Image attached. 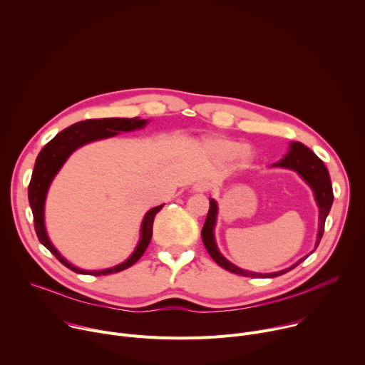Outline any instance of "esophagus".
Listing matches in <instances>:
<instances>
[{
	"instance_id": "34e87169",
	"label": "esophagus",
	"mask_w": 365,
	"mask_h": 365,
	"mask_svg": "<svg viewBox=\"0 0 365 365\" xmlns=\"http://www.w3.org/2000/svg\"><path fill=\"white\" fill-rule=\"evenodd\" d=\"M193 192L196 193H205L207 192V189H210V183H207L206 180H197L195 185H193Z\"/></svg>"
}]
</instances>
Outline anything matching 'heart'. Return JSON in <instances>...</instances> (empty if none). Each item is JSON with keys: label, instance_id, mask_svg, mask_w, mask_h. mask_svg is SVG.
<instances>
[{"label": "heart", "instance_id": "b5f03b06", "mask_svg": "<svg viewBox=\"0 0 365 365\" xmlns=\"http://www.w3.org/2000/svg\"><path fill=\"white\" fill-rule=\"evenodd\" d=\"M210 148L215 155L224 160L238 158L240 162L247 163L251 159V153L248 148H242L241 143L230 138H215L210 143Z\"/></svg>", "mask_w": 365, "mask_h": 365}]
</instances>
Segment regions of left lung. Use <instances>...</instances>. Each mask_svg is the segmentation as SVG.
<instances>
[{"label":"left lung","mask_w":365,"mask_h":365,"mask_svg":"<svg viewBox=\"0 0 365 365\" xmlns=\"http://www.w3.org/2000/svg\"><path fill=\"white\" fill-rule=\"evenodd\" d=\"M274 168H286L290 170L297 172L302 179L312 187L317 199V203L319 206V231H318V240H317V245L315 250L318 248L321 238L324 235V230H325V221L327 217L331 211V206L334 202V192H332V185H331V178L329 173L324 165V162L318 158V155L312 151L310 148H307L306 145H303L302 143H292L289 153L284 155V158L273 165ZM217 214H218V205L214 199H210V211H207V217L206 221L203 224L202 228V241L203 245L206 248V251L210 252V255L214 258V262L221 266L222 269L234 273V274H240L244 277H276L280 274L287 273L289 270L294 269L296 266H299L304 258H307V255L296 264H293L292 267L282 270V272H276V273H269V274H263V273H252L248 270H242L237 266H234L232 263H230L228 259L220 252L217 244H215V237H214V227L217 222ZM314 250V251H315ZM312 251V252H314Z\"/></svg>","instance_id":"8db88e82"}]
</instances>
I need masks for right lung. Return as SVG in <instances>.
Listing matches in <instances>:
<instances>
[{"mask_svg":"<svg viewBox=\"0 0 365 365\" xmlns=\"http://www.w3.org/2000/svg\"><path fill=\"white\" fill-rule=\"evenodd\" d=\"M147 124V120H140V118H99V120H86L76 123L63 131H61L55 138H51L38 153L34 170L31 175V180L29 185V202L30 207L33 212L34 218V230L37 234L38 241L53 254L59 262L71 269L75 273L79 274H91V276H106V274H113L123 272L128 267H131L135 262H138L140 257L144 254L145 248L150 244L151 235H153V222L154 217L158 214L163 205H159L150 210L143 220L141 224V237L138 241L137 248L134 252L125 259L124 263L106 269V270H98V272H88V270H81L75 266H72L68 259H65L59 251L53 247V244L50 242L46 227H44V200L48 190V186L56 176V173L61 170L63 163L68 160L69 155L79 148L81 145H85L91 141L102 140V138H108L117 135L120 131H133L137 128H143Z\"/></svg>","mask_w":365,"mask_h":365,"instance_id":"1","label":"right lung"}]
</instances>
